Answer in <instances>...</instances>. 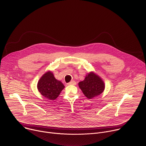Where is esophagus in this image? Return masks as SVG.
Here are the masks:
<instances>
[{
    "mask_svg": "<svg viewBox=\"0 0 146 146\" xmlns=\"http://www.w3.org/2000/svg\"><path fill=\"white\" fill-rule=\"evenodd\" d=\"M76 84V82L74 81H72L68 83V85H75Z\"/></svg>",
    "mask_w": 146,
    "mask_h": 146,
    "instance_id": "obj_1",
    "label": "esophagus"
}]
</instances>
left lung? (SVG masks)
Instances as JSON below:
<instances>
[{
  "label": "left lung",
  "mask_w": 146,
  "mask_h": 146,
  "mask_svg": "<svg viewBox=\"0 0 146 146\" xmlns=\"http://www.w3.org/2000/svg\"><path fill=\"white\" fill-rule=\"evenodd\" d=\"M78 86L84 94L89 99L99 96L105 89L104 81L93 72L88 73L84 80L78 82Z\"/></svg>",
  "instance_id": "left-lung-1"
}]
</instances>
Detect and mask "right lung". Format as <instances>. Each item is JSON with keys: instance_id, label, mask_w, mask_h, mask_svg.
<instances>
[{"instance_id": "right-lung-1", "label": "right lung", "mask_w": 146, "mask_h": 146, "mask_svg": "<svg viewBox=\"0 0 146 146\" xmlns=\"http://www.w3.org/2000/svg\"><path fill=\"white\" fill-rule=\"evenodd\" d=\"M65 86L61 81L57 80L51 71L46 72L39 80L37 88L40 93L50 100L57 99Z\"/></svg>"}]
</instances>
